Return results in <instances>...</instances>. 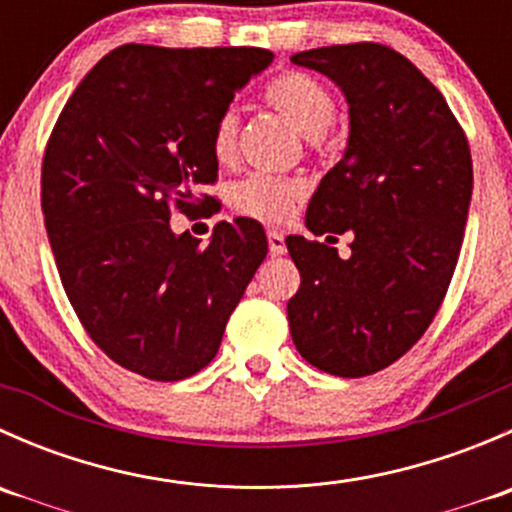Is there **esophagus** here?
Listing matches in <instances>:
<instances>
[{"label": "esophagus", "instance_id": "obj_1", "mask_svg": "<svg viewBox=\"0 0 512 512\" xmlns=\"http://www.w3.org/2000/svg\"><path fill=\"white\" fill-rule=\"evenodd\" d=\"M267 242H270V252L272 255H285L287 245H285V235L280 230H270L267 232Z\"/></svg>", "mask_w": 512, "mask_h": 512}]
</instances>
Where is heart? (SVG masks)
Segmentation results:
<instances>
[{
    "label": "heart",
    "mask_w": 512,
    "mask_h": 512,
    "mask_svg": "<svg viewBox=\"0 0 512 512\" xmlns=\"http://www.w3.org/2000/svg\"><path fill=\"white\" fill-rule=\"evenodd\" d=\"M267 103L282 111L304 136H322L337 116L332 91L304 71H285L265 86ZM240 118L232 108L218 116L210 136V151L220 163H230L237 153ZM304 198V183L282 175L250 173L235 180L227 190V203L235 213L267 225L285 223Z\"/></svg>",
    "instance_id": "heart-1"
}]
</instances>
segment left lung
Here are the masks:
<instances>
[{
	"mask_svg": "<svg viewBox=\"0 0 512 512\" xmlns=\"http://www.w3.org/2000/svg\"><path fill=\"white\" fill-rule=\"evenodd\" d=\"M292 61L344 91L352 128L307 208V227L327 242L285 240L302 277L289 332L309 364L359 379L409 352L446 297L471 205V148L441 91L389 46H322ZM344 231L347 261L331 247Z\"/></svg>",
	"mask_w": 512,
	"mask_h": 512,
	"instance_id": "obj_1",
	"label": "left lung"
}]
</instances>
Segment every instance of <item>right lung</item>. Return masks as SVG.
<instances>
[{
	"instance_id": "obj_1",
	"label": "right lung",
	"mask_w": 512,
	"mask_h": 512,
	"mask_svg": "<svg viewBox=\"0 0 512 512\" xmlns=\"http://www.w3.org/2000/svg\"><path fill=\"white\" fill-rule=\"evenodd\" d=\"M272 51L126 44L84 76L41 163V210L76 317L108 359L153 381L213 361L232 309L267 255L252 218L218 223L200 245L170 215L220 203L210 136L235 91Z\"/></svg>"
}]
</instances>
